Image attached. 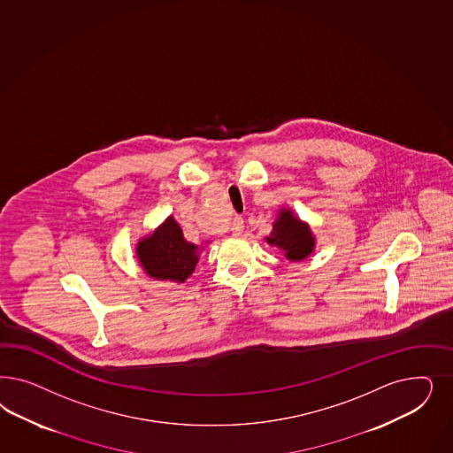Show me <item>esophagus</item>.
Listing matches in <instances>:
<instances>
[{
	"instance_id": "34e87169",
	"label": "esophagus",
	"mask_w": 453,
	"mask_h": 453,
	"mask_svg": "<svg viewBox=\"0 0 453 453\" xmlns=\"http://www.w3.org/2000/svg\"><path fill=\"white\" fill-rule=\"evenodd\" d=\"M243 230H245L243 219H240V217H234V221H232V234L234 236H240V234H243Z\"/></svg>"
}]
</instances>
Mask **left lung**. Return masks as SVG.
I'll list each match as a JSON object with an SVG mask.
<instances>
[{
  "instance_id": "left-lung-1",
  "label": "left lung",
  "mask_w": 453,
  "mask_h": 453,
  "mask_svg": "<svg viewBox=\"0 0 453 453\" xmlns=\"http://www.w3.org/2000/svg\"><path fill=\"white\" fill-rule=\"evenodd\" d=\"M268 245L281 250L287 260L302 262L308 258L317 245V238L307 221L298 219L290 208H280L273 230L265 238Z\"/></svg>"
}]
</instances>
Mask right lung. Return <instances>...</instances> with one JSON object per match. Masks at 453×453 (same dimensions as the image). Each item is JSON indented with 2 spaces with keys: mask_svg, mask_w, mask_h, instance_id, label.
Segmentation results:
<instances>
[{
  "mask_svg": "<svg viewBox=\"0 0 453 453\" xmlns=\"http://www.w3.org/2000/svg\"><path fill=\"white\" fill-rule=\"evenodd\" d=\"M134 251L148 277L185 283L195 272L203 247L190 243L178 221L170 215L155 232L138 240Z\"/></svg>",
  "mask_w": 453,
  "mask_h": 453,
  "instance_id": "1",
  "label": "right lung"
}]
</instances>
